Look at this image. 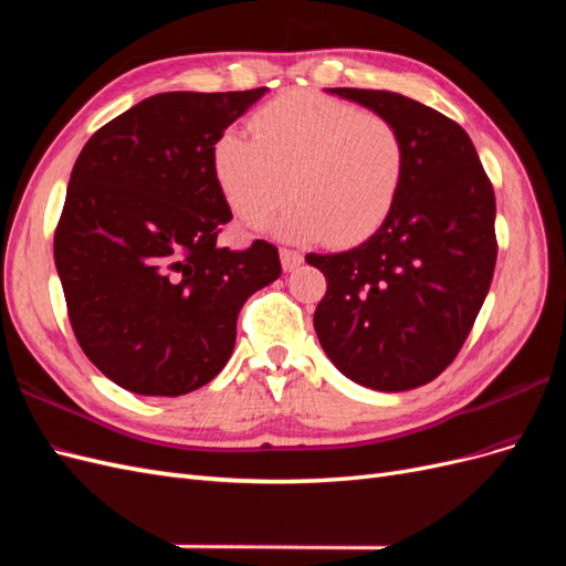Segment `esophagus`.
Masks as SVG:
<instances>
[{"label": "esophagus", "instance_id": "esophagus-1", "mask_svg": "<svg viewBox=\"0 0 566 566\" xmlns=\"http://www.w3.org/2000/svg\"><path fill=\"white\" fill-rule=\"evenodd\" d=\"M281 266H283V271H295L302 262H304V256L297 252V250H290V248H281Z\"/></svg>", "mask_w": 566, "mask_h": 566}]
</instances>
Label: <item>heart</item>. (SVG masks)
Listing matches in <instances>:
<instances>
[{
    "label": "heart",
    "mask_w": 566,
    "mask_h": 566,
    "mask_svg": "<svg viewBox=\"0 0 566 566\" xmlns=\"http://www.w3.org/2000/svg\"><path fill=\"white\" fill-rule=\"evenodd\" d=\"M252 136L227 132L214 146V172L231 210L262 221L290 193L276 221L297 241L354 245L378 231L399 200L406 144L378 113L318 92H285L250 117Z\"/></svg>",
    "instance_id": "heart-1"
}]
</instances>
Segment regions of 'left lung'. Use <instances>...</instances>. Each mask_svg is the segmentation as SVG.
<instances>
[{"label":"left lung","instance_id":"8db88e82","mask_svg":"<svg viewBox=\"0 0 566 566\" xmlns=\"http://www.w3.org/2000/svg\"><path fill=\"white\" fill-rule=\"evenodd\" d=\"M331 92L397 125L406 177L391 214L366 243L306 254L328 281L314 328L349 380L413 389L453 364L486 300L499 254L493 186L451 117L394 92Z\"/></svg>","mask_w":566,"mask_h":566}]
</instances>
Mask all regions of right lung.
Segmentation results:
<instances>
[{"mask_svg":"<svg viewBox=\"0 0 566 566\" xmlns=\"http://www.w3.org/2000/svg\"><path fill=\"white\" fill-rule=\"evenodd\" d=\"M266 87L156 94L92 134L67 181L54 260L82 352L115 385L181 397L227 366L279 248H217L233 219L214 144Z\"/></svg>","mask_w":566,"mask_h":566,"instance_id":"add662e5","label":"right lung"}]
</instances>
